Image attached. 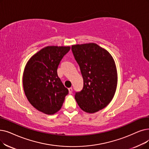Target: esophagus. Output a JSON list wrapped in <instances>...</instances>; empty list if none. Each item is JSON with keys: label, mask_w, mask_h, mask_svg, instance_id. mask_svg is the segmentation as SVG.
Segmentation results:
<instances>
[{"label": "esophagus", "mask_w": 149, "mask_h": 149, "mask_svg": "<svg viewBox=\"0 0 149 149\" xmlns=\"http://www.w3.org/2000/svg\"><path fill=\"white\" fill-rule=\"evenodd\" d=\"M68 90H69V94H72V88H69L68 89Z\"/></svg>", "instance_id": "obj_1"}]
</instances>
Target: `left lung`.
<instances>
[{
    "instance_id": "1",
    "label": "left lung",
    "mask_w": 149,
    "mask_h": 149,
    "mask_svg": "<svg viewBox=\"0 0 149 149\" xmlns=\"http://www.w3.org/2000/svg\"><path fill=\"white\" fill-rule=\"evenodd\" d=\"M79 65L83 87L75 99L84 111L94 113L106 107L113 98L117 86V71L111 55L94 43L71 47Z\"/></svg>"
}]
</instances>
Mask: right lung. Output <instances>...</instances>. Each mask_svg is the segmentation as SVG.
<instances>
[{"label": "right lung", "mask_w": 149, "mask_h": 149, "mask_svg": "<svg viewBox=\"0 0 149 149\" xmlns=\"http://www.w3.org/2000/svg\"><path fill=\"white\" fill-rule=\"evenodd\" d=\"M70 47L48 46L32 56L23 75L24 90L38 111L53 114L61 109L69 91L58 76L57 69Z\"/></svg>", "instance_id": "obj_1"}]
</instances>
